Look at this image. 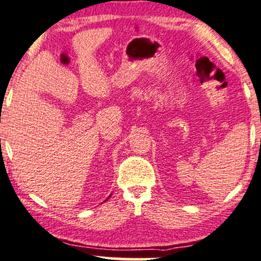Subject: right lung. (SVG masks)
I'll list each match as a JSON object with an SVG mask.
<instances>
[{"label": "right lung", "mask_w": 261, "mask_h": 261, "mask_svg": "<svg viewBox=\"0 0 261 261\" xmlns=\"http://www.w3.org/2000/svg\"><path fill=\"white\" fill-rule=\"evenodd\" d=\"M109 197H110V196H109ZM109 197H108V198H109Z\"/></svg>", "instance_id": "1"}]
</instances>
